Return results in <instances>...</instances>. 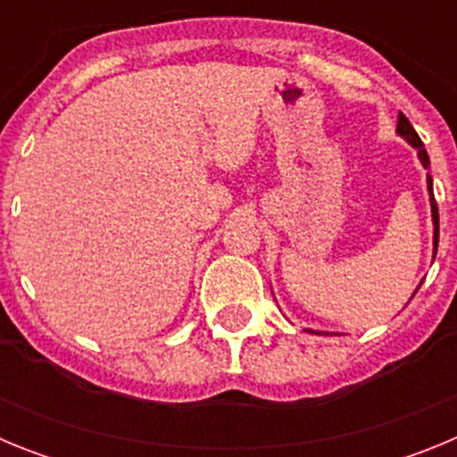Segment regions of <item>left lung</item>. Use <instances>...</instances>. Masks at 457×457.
Listing matches in <instances>:
<instances>
[{"instance_id": "obj_1", "label": "left lung", "mask_w": 457, "mask_h": 457, "mask_svg": "<svg viewBox=\"0 0 457 457\" xmlns=\"http://www.w3.org/2000/svg\"><path fill=\"white\" fill-rule=\"evenodd\" d=\"M395 132H398V135H401L411 148H417L419 162L423 164V169H430V157H428V151L423 148V141L419 139L417 130L411 128V123L407 120V116L403 114V112H398V125H395ZM426 185H428V196H430V215H433V258H435V253H437V242H439V210H437V201H435V194H433V176H430V173L426 176ZM419 286H417V290H419ZM417 290H414V293H417ZM320 334H325V337H332L329 332H320Z\"/></svg>"}]
</instances>
